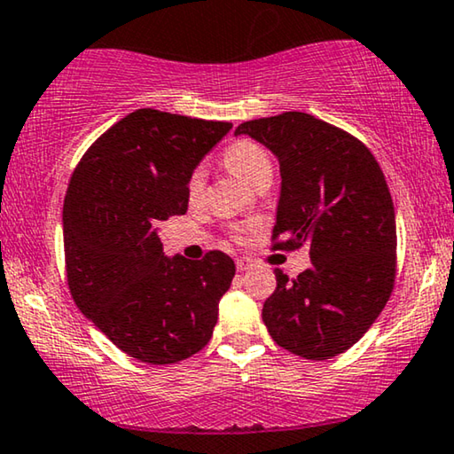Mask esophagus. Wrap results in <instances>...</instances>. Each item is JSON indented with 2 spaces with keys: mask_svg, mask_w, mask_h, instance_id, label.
Here are the masks:
<instances>
[{
  "mask_svg": "<svg viewBox=\"0 0 454 454\" xmlns=\"http://www.w3.org/2000/svg\"><path fill=\"white\" fill-rule=\"evenodd\" d=\"M251 267H253V261L251 259H247V257L236 259V270H239L240 273L247 271V270H251Z\"/></svg>",
  "mask_w": 454,
  "mask_h": 454,
  "instance_id": "obj_1",
  "label": "esophagus"
}]
</instances>
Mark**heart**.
Instances as JSON below:
<instances>
[{
  "label": "heart",
  "mask_w": 454,
  "mask_h": 454,
  "mask_svg": "<svg viewBox=\"0 0 454 454\" xmlns=\"http://www.w3.org/2000/svg\"><path fill=\"white\" fill-rule=\"evenodd\" d=\"M224 162L236 176H240L242 181H247L253 187H257L263 181L273 175V162L270 152L254 139H239L232 145H228ZM206 189V168L197 166V168L189 175L187 181V195L191 201H197L203 195Z\"/></svg>",
  "instance_id": "b5f03b06"
}]
</instances>
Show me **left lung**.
Returning <instances> with one entry per match:
<instances>
[{
  "label": "left lung",
  "mask_w": 454,
  "mask_h": 454,
  "mask_svg": "<svg viewBox=\"0 0 454 454\" xmlns=\"http://www.w3.org/2000/svg\"><path fill=\"white\" fill-rule=\"evenodd\" d=\"M247 133L278 156L282 193L273 251L306 248L310 267L265 300L273 341L306 360L349 349L391 298L397 276V226L385 175L352 133L290 111L245 121Z\"/></svg>",
  "instance_id": "1"
}]
</instances>
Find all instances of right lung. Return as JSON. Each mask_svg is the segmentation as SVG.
Masks as SVG:
<instances>
[{
    "mask_svg": "<svg viewBox=\"0 0 454 454\" xmlns=\"http://www.w3.org/2000/svg\"><path fill=\"white\" fill-rule=\"evenodd\" d=\"M232 129L226 121L137 108L94 142L63 203L67 286L78 309L127 356L176 364L212 340L234 261L164 257L158 226L187 212V181Z\"/></svg>",
    "mask_w": 454,
    "mask_h": 454,
    "instance_id": "right-lung-1",
    "label": "right lung"
}]
</instances>
